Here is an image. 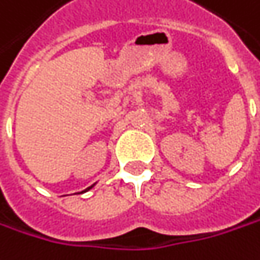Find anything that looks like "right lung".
Segmentation results:
<instances>
[{"label": "right lung", "mask_w": 260, "mask_h": 260, "mask_svg": "<svg viewBox=\"0 0 260 260\" xmlns=\"http://www.w3.org/2000/svg\"><path fill=\"white\" fill-rule=\"evenodd\" d=\"M90 187H92V186H90ZM90 187H89V188H90ZM89 188H86V190H89Z\"/></svg>", "instance_id": "right-lung-1"}]
</instances>
